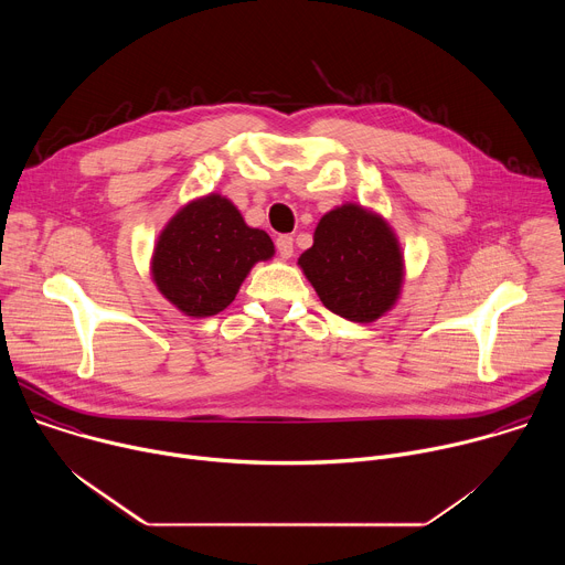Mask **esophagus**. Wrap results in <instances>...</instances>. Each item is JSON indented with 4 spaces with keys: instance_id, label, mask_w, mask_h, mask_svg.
Returning a JSON list of instances; mask_svg holds the SVG:
<instances>
[{
    "instance_id": "1",
    "label": "esophagus",
    "mask_w": 565,
    "mask_h": 565,
    "mask_svg": "<svg viewBox=\"0 0 565 565\" xmlns=\"http://www.w3.org/2000/svg\"><path fill=\"white\" fill-rule=\"evenodd\" d=\"M292 250H295V246H292V236L284 234V236H279V238H277V253H279V257H281V259H290V257H292Z\"/></svg>"
}]
</instances>
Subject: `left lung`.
<instances>
[{"label": "left lung", "mask_w": 565, "mask_h": 565, "mask_svg": "<svg viewBox=\"0 0 565 565\" xmlns=\"http://www.w3.org/2000/svg\"><path fill=\"white\" fill-rule=\"evenodd\" d=\"M297 266L321 303L358 324L386 315L405 284V253L395 230L358 203H342L319 218L312 246Z\"/></svg>", "instance_id": "obj_1"}]
</instances>
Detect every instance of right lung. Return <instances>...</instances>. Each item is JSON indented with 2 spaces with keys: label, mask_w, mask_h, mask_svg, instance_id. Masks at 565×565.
Listing matches in <instances>:
<instances>
[{
  "label": "right lung",
  "mask_w": 565,
  "mask_h": 565,
  "mask_svg": "<svg viewBox=\"0 0 565 565\" xmlns=\"http://www.w3.org/2000/svg\"><path fill=\"white\" fill-rule=\"evenodd\" d=\"M275 257L268 232L250 227L236 205L210 192L185 203L160 230L151 279L188 317H210L232 303L253 266Z\"/></svg>",
  "instance_id": "right-lung-1"
}]
</instances>
